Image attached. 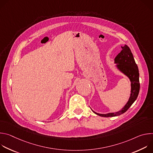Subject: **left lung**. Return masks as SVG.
Instances as JSON below:
<instances>
[{
  "label": "left lung",
  "mask_w": 153,
  "mask_h": 153,
  "mask_svg": "<svg viewBox=\"0 0 153 153\" xmlns=\"http://www.w3.org/2000/svg\"><path fill=\"white\" fill-rule=\"evenodd\" d=\"M122 51L116 57L114 62L116 63H118L117 67L126 76H127L131 82V90L130 97L125 105V106L122 110L117 113H108L106 114H99L93 111L95 114L101 117H114L122 114L126 112L129 108L132 105V104L136 100L139 90H140V83H139V73L137 64L134 60L133 55L131 51L129 48L125 45L122 46Z\"/></svg>",
  "instance_id": "8db88e82"
}]
</instances>
